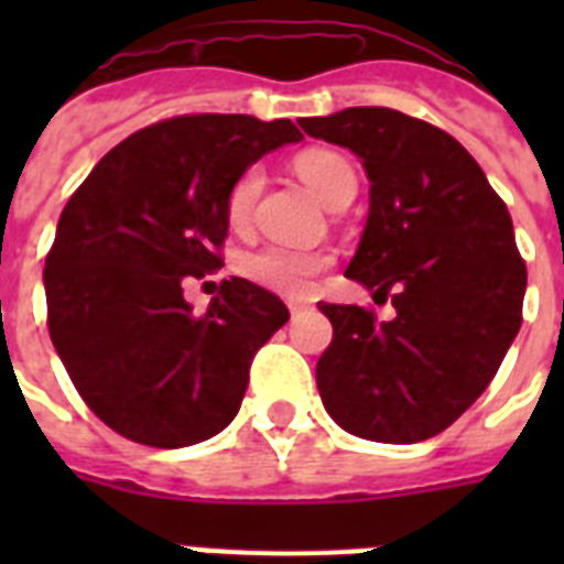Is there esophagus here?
Masks as SVG:
<instances>
[{
    "label": "esophagus",
    "mask_w": 564,
    "mask_h": 564,
    "mask_svg": "<svg viewBox=\"0 0 564 564\" xmlns=\"http://www.w3.org/2000/svg\"><path fill=\"white\" fill-rule=\"evenodd\" d=\"M286 307H290V313H301V310H307V301H290Z\"/></svg>",
    "instance_id": "obj_1"
}]
</instances>
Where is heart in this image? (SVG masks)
I'll use <instances>...</instances> for the list:
<instances>
[{"label":"heart","mask_w":564,"mask_h":564,"mask_svg":"<svg viewBox=\"0 0 564 564\" xmlns=\"http://www.w3.org/2000/svg\"><path fill=\"white\" fill-rule=\"evenodd\" d=\"M292 170L307 184L330 210H339L351 202L357 193V170L345 154L334 149H304L292 158ZM265 175L260 166H248L230 184L225 198V216L234 230H246L254 219L257 202L263 193ZM334 257L325 248H290V246H263L242 257V274L248 281L260 283L278 295L301 299L307 295L316 274H322Z\"/></svg>","instance_id":"obj_1"}]
</instances>
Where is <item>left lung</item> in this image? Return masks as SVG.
<instances>
[{
    "label": "left lung",
    "instance_id": "8db88e82",
    "mask_svg": "<svg viewBox=\"0 0 564 564\" xmlns=\"http://www.w3.org/2000/svg\"><path fill=\"white\" fill-rule=\"evenodd\" d=\"M301 128L366 166L369 221L345 274L398 313L318 304L334 325L318 394L354 436L424 442L480 398L521 327L527 263L507 204L454 137L401 110L348 108Z\"/></svg>",
    "mask_w": 564,
    "mask_h": 564
}]
</instances>
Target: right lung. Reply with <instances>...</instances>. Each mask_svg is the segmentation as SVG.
<instances>
[{"instance_id":"1","label":"right lung","mask_w":564,"mask_h":564,"mask_svg":"<svg viewBox=\"0 0 564 564\" xmlns=\"http://www.w3.org/2000/svg\"><path fill=\"white\" fill-rule=\"evenodd\" d=\"M290 119L187 113L140 128L69 195L46 254L48 336L84 403L119 436L187 447L239 412L254 354L290 310L230 278L202 316L184 283L221 269L225 198Z\"/></svg>"}]
</instances>
